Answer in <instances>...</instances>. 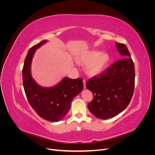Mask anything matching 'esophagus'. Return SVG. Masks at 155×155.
Listing matches in <instances>:
<instances>
[{
  "mask_svg": "<svg viewBox=\"0 0 155 155\" xmlns=\"http://www.w3.org/2000/svg\"><path fill=\"white\" fill-rule=\"evenodd\" d=\"M83 85H84V88H86V86H85L86 81L85 80V79H83Z\"/></svg>",
  "mask_w": 155,
  "mask_h": 155,
  "instance_id": "1",
  "label": "esophagus"
}]
</instances>
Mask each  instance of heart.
Returning <instances> with one entry per match:
<instances>
[{
    "label": "heart",
    "mask_w": 155,
    "mask_h": 155,
    "mask_svg": "<svg viewBox=\"0 0 155 155\" xmlns=\"http://www.w3.org/2000/svg\"><path fill=\"white\" fill-rule=\"evenodd\" d=\"M79 64H86L85 71L89 76H94L102 72L109 63V55L106 52L95 50L84 51L77 56Z\"/></svg>",
    "instance_id": "heart-1"
}]
</instances>
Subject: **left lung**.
<instances>
[{
    "label": "left lung",
    "mask_w": 155,
    "mask_h": 155,
    "mask_svg": "<svg viewBox=\"0 0 155 155\" xmlns=\"http://www.w3.org/2000/svg\"><path fill=\"white\" fill-rule=\"evenodd\" d=\"M122 59L117 61L99 77L87 82L86 87L93 94L88 108L100 119H109L120 113L128 106L134 89V65L127 46L116 43Z\"/></svg>",
    "instance_id": "obj_1"
}]
</instances>
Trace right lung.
<instances>
[{
	"label": "right lung",
	"mask_w": 155,
	"mask_h": 155,
	"mask_svg": "<svg viewBox=\"0 0 155 155\" xmlns=\"http://www.w3.org/2000/svg\"><path fill=\"white\" fill-rule=\"evenodd\" d=\"M44 40L32 46L25 60L22 68V81L25 92L29 104L42 118L50 121L61 120L68 113L71 101L83 88V79L64 78L51 88L39 86L31 75V60L36 49L46 43Z\"/></svg>",
	"instance_id": "obj_1"
}]
</instances>
